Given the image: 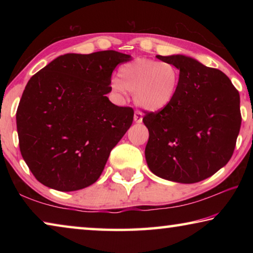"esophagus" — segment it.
Segmentation results:
<instances>
[{"mask_svg":"<svg viewBox=\"0 0 253 253\" xmlns=\"http://www.w3.org/2000/svg\"><path fill=\"white\" fill-rule=\"evenodd\" d=\"M134 121L135 123H142L143 122V113H140V111L136 110L135 114H134Z\"/></svg>","mask_w":253,"mask_h":253,"instance_id":"esophagus-1","label":"esophagus"}]
</instances>
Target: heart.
Returning a JSON list of instances; mask_svg holds the SVG:
<instances>
[{
    "label": "heart",
    "mask_w": 253,
    "mask_h": 253,
    "mask_svg": "<svg viewBox=\"0 0 253 253\" xmlns=\"http://www.w3.org/2000/svg\"><path fill=\"white\" fill-rule=\"evenodd\" d=\"M181 81L179 69L169 61L137 58L123 65L111 88L119 93L132 92L136 105L148 110H161L172 104Z\"/></svg>",
    "instance_id": "obj_1"
}]
</instances>
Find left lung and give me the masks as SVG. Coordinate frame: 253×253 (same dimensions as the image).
<instances>
[{
    "instance_id": "8db88e82",
    "label": "left lung",
    "mask_w": 253,
    "mask_h": 253,
    "mask_svg": "<svg viewBox=\"0 0 253 253\" xmlns=\"http://www.w3.org/2000/svg\"><path fill=\"white\" fill-rule=\"evenodd\" d=\"M156 58L176 66L181 81L172 104L145 113L147 165L169 181H203L226 165L233 154L241 127L239 91L223 72L193 58Z\"/></svg>"
}]
</instances>
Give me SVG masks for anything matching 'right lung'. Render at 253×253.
<instances>
[{
  "label": "right lung",
  "mask_w": 253,
  "mask_h": 253,
  "mask_svg": "<svg viewBox=\"0 0 253 253\" xmlns=\"http://www.w3.org/2000/svg\"><path fill=\"white\" fill-rule=\"evenodd\" d=\"M129 54L114 50L60 55L31 77L16 110L21 155L43 185L61 192L95 183L131 126L134 110L106 95Z\"/></svg>",
  "instance_id": "obj_1"
}]
</instances>
